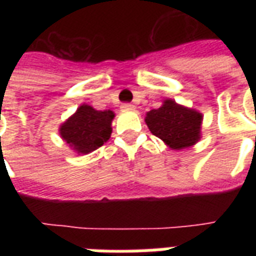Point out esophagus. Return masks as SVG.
I'll use <instances>...</instances> for the list:
<instances>
[{"label":"esophagus","mask_w":256,"mask_h":256,"mask_svg":"<svg viewBox=\"0 0 256 256\" xmlns=\"http://www.w3.org/2000/svg\"><path fill=\"white\" fill-rule=\"evenodd\" d=\"M120 108H122V110H134V104H120Z\"/></svg>","instance_id":"1"}]
</instances>
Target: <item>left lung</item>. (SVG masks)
I'll use <instances>...</instances> for the list:
<instances>
[{
	"instance_id": "left-lung-1",
	"label": "left lung",
	"mask_w": 256,
	"mask_h": 256,
	"mask_svg": "<svg viewBox=\"0 0 256 256\" xmlns=\"http://www.w3.org/2000/svg\"><path fill=\"white\" fill-rule=\"evenodd\" d=\"M144 120L154 136L175 150L190 148L200 138L202 114L171 100H164L160 108L150 110Z\"/></svg>"
}]
</instances>
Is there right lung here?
Wrapping results in <instances>:
<instances>
[{
	"mask_svg": "<svg viewBox=\"0 0 256 256\" xmlns=\"http://www.w3.org/2000/svg\"><path fill=\"white\" fill-rule=\"evenodd\" d=\"M112 110H96L82 104L60 128V134L70 148L77 152L88 154L100 148L112 136Z\"/></svg>",
	"mask_w": 256,
	"mask_h": 256,
	"instance_id": "1",
	"label": "right lung"
}]
</instances>
